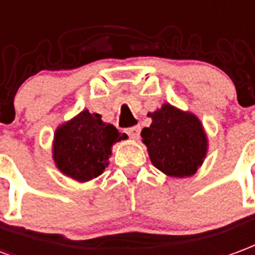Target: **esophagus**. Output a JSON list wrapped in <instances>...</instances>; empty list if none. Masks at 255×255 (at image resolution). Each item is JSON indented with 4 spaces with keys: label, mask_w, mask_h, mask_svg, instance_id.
Listing matches in <instances>:
<instances>
[{
    "label": "esophagus",
    "mask_w": 255,
    "mask_h": 255,
    "mask_svg": "<svg viewBox=\"0 0 255 255\" xmlns=\"http://www.w3.org/2000/svg\"><path fill=\"white\" fill-rule=\"evenodd\" d=\"M127 133H128V135H129V137H131V139H133V140H136V139H139V133H140V127H139V126H136V127L128 128Z\"/></svg>",
    "instance_id": "esophagus-1"
}]
</instances>
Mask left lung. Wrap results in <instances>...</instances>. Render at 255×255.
Returning <instances> with one entry per match:
<instances>
[{
  "instance_id": "1",
  "label": "left lung",
  "mask_w": 255,
  "mask_h": 255,
  "mask_svg": "<svg viewBox=\"0 0 255 255\" xmlns=\"http://www.w3.org/2000/svg\"><path fill=\"white\" fill-rule=\"evenodd\" d=\"M147 116L152 123L143 128L140 136L152 165L170 177L195 174L208 150V137L197 116L170 104Z\"/></svg>"
}]
</instances>
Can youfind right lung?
Here are the masks:
<instances>
[{
    "label": "right lung",
    "mask_w": 255,
    "mask_h": 255,
    "mask_svg": "<svg viewBox=\"0 0 255 255\" xmlns=\"http://www.w3.org/2000/svg\"><path fill=\"white\" fill-rule=\"evenodd\" d=\"M123 139H127L126 133L104 123L101 115L86 109L56 128L52 158L63 174L86 182L103 174L112 155V146Z\"/></svg>",
    "instance_id": "add662e5"
}]
</instances>
